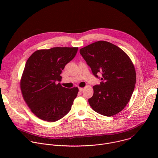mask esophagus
<instances>
[{"instance_id":"obj_1","label":"esophagus","mask_w":158,"mask_h":158,"mask_svg":"<svg viewBox=\"0 0 158 158\" xmlns=\"http://www.w3.org/2000/svg\"><path fill=\"white\" fill-rule=\"evenodd\" d=\"M84 90V88H82V87H79V91H80V92H82V91Z\"/></svg>"}]
</instances>
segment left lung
<instances>
[{
    "label": "left lung",
    "instance_id": "left-lung-1",
    "mask_svg": "<svg viewBox=\"0 0 158 158\" xmlns=\"http://www.w3.org/2000/svg\"><path fill=\"white\" fill-rule=\"evenodd\" d=\"M79 52L94 76L102 81L93 86V96L88 99L90 106L103 116L118 114L129 102L136 84L131 60L121 49L104 40L88 45Z\"/></svg>",
    "mask_w": 158,
    "mask_h": 158
}]
</instances>
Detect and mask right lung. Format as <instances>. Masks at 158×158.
<instances>
[{"instance_id":"1","label":"right lung","mask_w":158,"mask_h":158,"mask_svg":"<svg viewBox=\"0 0 158 158\" xmlns=\"http://www.w3.org/2000/svg\"><path fill=\"white\" fill-rule=\"evenodd\" d=\"M78 48H53L34 52L26 62L20 89L26 102L39 119L55 122L71 109L77 87H63L60 74L72 60Z\"/></svg>"}]
</instances>
